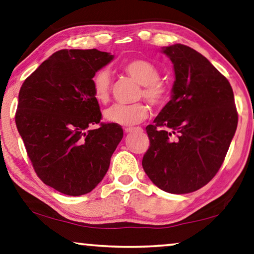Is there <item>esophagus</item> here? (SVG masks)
<instances>
[{
	"instance_id": "esophagus-1",
	"label": "esophagus",
	"mask_w": 254,
	"mask_h": 254,
	"mask_svg": "<svg viewBox=\"0 0 254 254\" xmlns=\"http://www.w3.org/2000/svg\"><path fill=\"white\" fill-rule=\"evenodd\" d=\"M134 130H141V127H126L124 128V131L127 132V133H128V132H132Z\"/></svg>"
}]
</instances>
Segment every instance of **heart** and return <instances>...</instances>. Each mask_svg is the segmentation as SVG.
<instances>
[{"instance_id": "heart-1", "label": "heart", "mask_w": 254, "mask_h": 254, "mask_svg": "<svg viewBox=\"0 0 254 254\" xmlns=\"http://www.w3.org/2000/svg\"><path fill=\"white\" fill-rule=\"evenodd\" d=\"M122 70L141 84L140 96L151 105L162 106L168 100V91L161 83L160 71L153 64L146 59H131L122 65ZM93 96L101 104L107 103L111 93V75L107 70H99L92 77ZM148 106L137 103L132 105L115 104L104 112L105 120L109 123L122 127H130L142 122L148 117Z\"/></svg>"}]
</instances>
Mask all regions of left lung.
<instances>
[{
	"instance_id": "obj_1",
	"label": "left lung",
	"mask_w": 254,
	"mask_h": 254,
	"mask_svg": "<svg viewBox=\"0 0 254 254\" xmlns=\"http://www.w3.org/2000/svg\"><path fill=\"white\" fill-rule=\"evenodd\" d=\"M173 64L171 100L146 127L142 168L154 185L187 194L219 171L237 127L233 89L217 68L184 44L162 48Z\"/></svg>"
}]
</instances>
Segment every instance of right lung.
Segmentation results:
<instances>
[{
    "mask_svg": "<svg viewBox=\"0 0 254 254\" xmlns=\"http://www.w3.org/2000/svg\"><path fill=\"white\" fill-rule=\"evenodd\" d=\"M114 56L59 50L43 62L19 91L16 126L36 175L68 196L88 194L104 179L123 138L122 127L101 123L92 77Z\"/></svg>",
    "mask_w": 254,
    "mask_h": 254,
    "instance_id": "add662e5",
    "label": "right lung"
}]
</instances>
